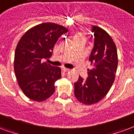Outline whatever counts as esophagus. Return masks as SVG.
Masks as SVG:
<instances>
[{
  "mask_svg": "<svg viewBox=\"0 0 134 134\" xmlns=\"http://www.w3.org/2000/svg\"><path fill=\"white\" fill-rule=\"evenodd\" d=\"M63 71L64 72H68V71H70V69H68V68H63Z\"/></svg>",
  "mask_w": 134,
  "mask_h": 134,
  "instance_id": "esophagus-1",
  "label": "esophagus"
}]
</instances>
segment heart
<instances>
[{"label": "heart", "instance_id": "b5f03b06", "mask_svg": "<svg viewBox=\"0 0 134 134\" xmlns=\"http://www.w3.org/2000/svg\"><path fill=\"white\" fill-rule=\"evenodd\" d=\"M84 37V34L83 33H79L76 35V39L77 40H82Z\"/></svg>", "mask_w": 134, "mask_h": 134}]
</instances>
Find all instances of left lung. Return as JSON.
<instances>
[{"mask_svg":"<svg viewBox=\"0 0 134 134\" xmlns=\"http://www.w3.org/2000/svg\"><path fill=\"white\" fill-rule=\"evenodd\" d=\"M94 46L89 60L86 80L79 76L74 83V94L79 102L86 105L98 103L108 93L114 83L117 66L116 46L110 35L98 26H93Z\"/></svg>","mask_w":134,"mask_h":134,"instance_id":"8db88e82","label":"left lung"}]
</instances>
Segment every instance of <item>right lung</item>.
<instances>
[{"mask_svg": "<svg viewBox=\"0 0 134 134\" xmlns=\"http://www.w3.org/2000/svg\"><path fill=\"white\" fill-rule=\"evenodd\" d=\"M67 32L56 23H41L26 31L18 43L14 71L18 86L28 98L43 101L55 91L54 83L61 77V70L44 60L51 58L58 39Z\"/></svg>", "mask_w": 134, "mask_h": 134, "instance_id": "add662e5", "label": "right lung"}]
</instances>
